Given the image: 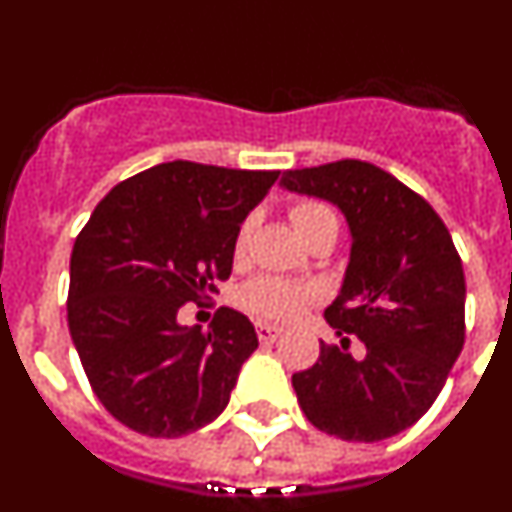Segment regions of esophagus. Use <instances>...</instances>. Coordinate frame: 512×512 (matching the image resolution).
I'll list each match as a JSON object with an SVG mask.
<instances>
[{
	"label": "esophagus",
	"mask_w": 512,
	"mask_h": 512,
	"mask_svg": "<svg viewBox=\"0 0 512 512\" xmlns=\"http://www.w3.org/2000/svg\"><path fill=\"white\" fill-rule=\"evenodd\" d=\"M256 333H259V341L271 343L282 336V328H277V325H269V323H256Z\"/></svg>",
	"instance_id": "esophagus-1"
}]
</instances>
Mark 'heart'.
Segmentation results:
<instances>
[{
    "mask_svg": "<svg viewBox=\"0 0 512 512\" xmlns=\"http://www.w3.org/2000/svg\"><path fill=\"white\" fill-rule=\"evenodd\" d=\"M289 220H292V225H295V230L305 243L320 233H338L336 212L320 200H302L292 205ZM248 235H251V220H246L241 230H238V235H235V259H241L243 253H246ZM307 300H310V289L279 277H256L248 284H243L241 292H238V305L256 320L295 318L297 312L307 305Z\"/></svg>",
    "mask_w": 512,
    "mask_h": 512,
    "instance_id": "1",
    "label": "heart"
}]
</instances>
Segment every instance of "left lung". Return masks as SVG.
Segmentation results:
<instances>
[{"label": "left lung", "mask_w": 512, "mask_h": 512, "mask_svg": "<svg viewBox=\"0 0 512 512\" xmlns=\"http://www.w3.org/2000/svg\"><path fill=\"white\" fill-rule=\"evenodd\" d=\"M287 192L343 212L351 253L325 320L341 346L292 374L302 413L343 441H384L423 418L464 346L467 284L449 230L428 202L366 161L284 171ZM346 332L365 343L347 354Z\"/></svg>", "instance_id": "obj_1"}]
</instances>
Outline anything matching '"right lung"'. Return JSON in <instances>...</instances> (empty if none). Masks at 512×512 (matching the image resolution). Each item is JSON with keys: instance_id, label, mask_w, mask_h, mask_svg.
Wrapping results in <instances>:
<instances>
[{"instance_id": "1", "label": "right lung", "mask_w": 512, "mask_h": 512, "mask_svg": "<svg viewBox=\"0 0 512 512\" xmlns=\"http://www.w3.org/2000/svg\"><path fill=\"white\" fill-rule=\"evenodd\" d=\"M279 171L169 161L117 184L71 251L69 330L94 395L122 425L176 438L212 423L259 348L220 307L207 333L176 312L233 271L235 235Z\"/></svg>"}]
</instances>
